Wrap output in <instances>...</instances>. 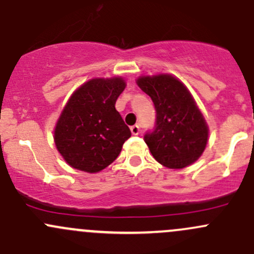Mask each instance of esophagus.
<instances>
[{
  "label": "esophagus",
  "mask_w": 254,
  "mask_h": 254,
  "mask_svg": "<svg viewBox=\"0 0 254 254\" xmlns=\"http://www.w3.org/2000/svg\"><path fill=\"white\" fill-rule=\"evenodd\" d=\"M130 130H131V134L132 135H139L140 127H139V125H132V127H130Z\"/></svg>",
  "instance_id": "esophagus-1"
}]
</instances>
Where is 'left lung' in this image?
<instances>
[{
    "label": "left lung",
    "mask_w": 254,
    "mask_h": 254,
    "mask_svg": "<svg viewBox=\"0 0 254 254\" xmlns=\"http://www.w3.org/2000/svg\"><path fill=\"white\" fill-rule=\"evenodd\" d=\"M136 83L155 104V130L143 137L155 160L172 170L195 162L206 147L209 127L186 84L168 73L140 76Z\"/></svg>",
    "instance_id": "1"
}]
</instances>
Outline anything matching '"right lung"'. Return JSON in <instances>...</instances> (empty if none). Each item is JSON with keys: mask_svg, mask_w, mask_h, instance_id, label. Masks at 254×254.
I'll list each match as a JSON object with an SVG mask.
<instances>
[{"mask_svg": "<svg viewBox=\"0 0 254 254\" xmlns=\"http://www.w3.org/2000/svg\"><path fill=\"white\" fill-rule=\"evenodd\" d=\"M125 87L122 77L92 78L71 94L56 123L54 141L72 168L97 173L119 156L131 136L115 109Z\"/></svg>", "mask_w": 254, "mask_h": 254, "instance_id": "1", "label": "right lung"}]
</instances>
